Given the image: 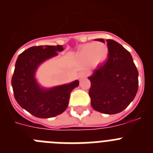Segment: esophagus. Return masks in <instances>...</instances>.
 <instances>
[{"label":"esophagus","instance_id":"34e87169","mask_svg":"<svg viewBox=\"0 0 153 153\" xmlns=\"http://www.w3.org/2000/svg\"><path fill=\"white\" fill-rule=\"evenodd\" d=\"M86 76V74L85 72H82L79 74V79H83V78H85Z\"/></svg>","mask_w":153,"mask_h":153}]
</instances>
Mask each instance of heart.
Returning a JSON list of instances; mask_svg holds the SVG:
<instances>
[{
	"mask_svg": "<svg viewBox=\"0 0 153 153\" xmlns=\"http://www.w3.org/2000/svg\"><path fill=\"white\" fill-rule=\"evenodd\" d=\"M109 50L104 43L97 42L94 44H86L81 47L77 53V57L83 63H90L97 65L106 60Z\"/></svg>",
	"mask_w": 153,
	"mask_h": 153,
	"instance_id": "obj_1",
	"label": "heart"
}]
</instances>
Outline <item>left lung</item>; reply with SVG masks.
<instances>
[{
  "label": "left lung",
  "mask_w": 153,
  "mask_h": 153,
  "mask_svg": "<svg viewBox=\"0 0 153 153\" xmlns=\"http://www.w3.org/2000/svg\"><path fill=\"white\" fill-rule=\"evenodd\" d=\"M104 43L103 39H97ZM108 59L88 79L91 106L105 114L120 113L134 100L139 73L129 52L113 40H106Z\"/></svg>",
  "instance_id": "obj_1"
}]
</instances>
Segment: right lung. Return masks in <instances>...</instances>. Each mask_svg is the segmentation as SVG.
<instances>
[{
	"instance_id": "right-lung-1",
	"label": "right lung",
	"mask_w": 153,
	"mask_h": 153,
	"mask_svg": "<svg viewBox=\"0 0 153 153\" xmlns=\"http://www.w3.org/2000/svg\"><path fill=\"white\" fill-rule=\"evenodd\" d=\"M62 51L61 45L32 47L21 53L16 61L11 79L15 100L23 109L37 118H51L63 113L68 106L70 93L79 86V81L75 80L44 89L35 79L40 64Z\"/></svg>"
}]
</instances>
